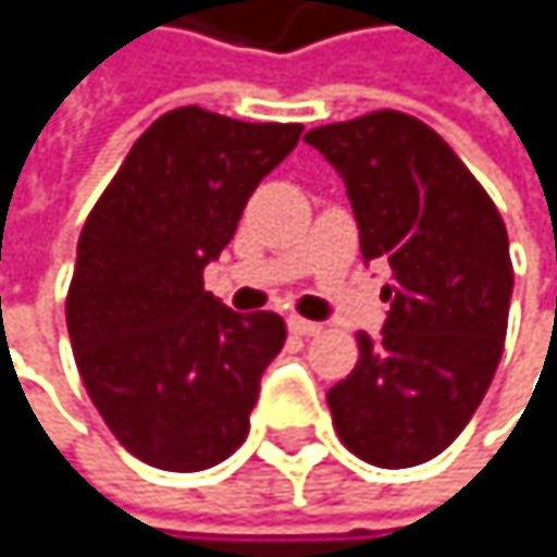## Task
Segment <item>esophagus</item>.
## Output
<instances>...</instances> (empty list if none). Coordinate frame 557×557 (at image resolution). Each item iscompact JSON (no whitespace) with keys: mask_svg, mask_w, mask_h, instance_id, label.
Here are the masks:
<instances>
[{"mask_svg":"<svg viewBox=\"0 0 557 557\" xmlns=\"http://www.w3.org/2000/svg\"><path fill=\"white\" fill-rule=\"evenodd\" d=\"M287 327H290V334H297V337H317V334H320V324H313V320H304V317H290V320H287Z\"/></svg>","mask_w":557,"mask_h":557,"instance_id":"obj_1","label":"esophagus"}]
</instances>
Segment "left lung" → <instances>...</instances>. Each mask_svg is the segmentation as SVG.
<instances>
[{
  "label": "left lung",
  "mask_w": 557,
  "mask_h": 557,
  "mask_svg": "<svg viewBox=\"0 0 557 557\" xmlns=\"http://www.w3.org/2000/svg\"><path fill=\"white\" fill-rule=\"evenodd\" d=\"M341 173L363 263L384 260L381 337L327 391L347 451L414 468L451 444L498 371L511 307L508 230L484 186L431 126L377 110L304 136Z\"/></svg>",
  "instance_id": "8db88e82"
}]
</instances>
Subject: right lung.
Instances as JSON below:
<instances>
[{"label": "right lung", "instance_id": "obj_1", "mask_svg": "<svg viewBox=\"0 0 557 557\" xmlns=\"http://www.w3.org/2000/svg\"><path fill=\"white\" fill-rule=\"evenodd\" d=\"M300 133L180 106L133 143L83 226L66 297L76 368L106 428L146 465L203 471L250 431L287 327L270 310L223 307L203 267Z\"/></svg>", "mask_w": 557, "mask_h": 557}]
</instances>
